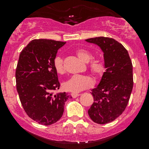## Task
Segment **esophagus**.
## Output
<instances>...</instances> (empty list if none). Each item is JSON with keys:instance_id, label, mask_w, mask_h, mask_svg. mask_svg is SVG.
Here are the masks:
<instances>
[{"instance_id": "obj_1", "label": "esophagus", "mask_w": 149, "mask_h": 149, "mask_svg": "<svg viewBox=\"0 0 149 149\" xmlns=\"http://www.w3.org/2000/svg\"><path fill=\"white\" fill-rule=\"evenodd\" d=\"M71 96H72V97H73V98H76V97H77L80 96V94H76V93H72Z\"/></svg>"}]
</instances>
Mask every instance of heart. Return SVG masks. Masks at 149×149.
Instances as JSON below:
<instances>
[{"instance_id":"heart-1","label":"heart","mask_w":149,"mask_h":149,"mask_svg":"<svg viewBox=\"0 0 149 149\" xmlns=\"http://www.w3.org/2000/svg\"><path fill=\"white\" fill-rule=\"evenodd\" d=\"M76 55L79 59L84 63H88L93 58V55L89 51L84 49H79L76 51ZM53 65L55 70L59 74H63L65 72L63 61L61 57L58 56L54 59ZM89 68L91 73L97 76H102L105 71L104 62L101 59H94L90 62ZM93 81L91 78L87 76L74 75L63 82V86L66 91L73 93H78L92 86Z\"/></svg>"}]
</instances>
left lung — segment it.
<instances>
[{
	"instance_id": "left-lung-1",
	"label": "left lung",
	"mask_w": 149,
	"mask_h": 149,
	"mask_svg": "<svg viewBox=\"0 0 149 149\" xmlns=\"http://www.w3.org/2000/svg\"><path fill=\"white\" fill-rule=\"evenodd\" d=\"M103 52L105 72L98 85L91 89L94 102L88 110L97 124L115 120L128 104L133 86V65L127 49L115 40L99 37L85 40Z\"/></svg>"
}]
</instances>
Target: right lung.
Segmentation results:
<instances>
[{
    "label": "right lung",
    "instance_id": "right-lung-1",
    "mask_svg": "<svg viewBox=\"0 0 149 149\" xmlns=\"http://www.w3.org/2000/svg\"><path fill=\"white\" fill-rule=\"evenodd\" d=\"M66 42L52 40H33L22 49L16 69V89L22 107L33 120L49 125L63 116L66 92L59 89L58 73L53 65L58 50Z\"/></svg>",
    "mask_w": 149,
    "mask_h": 149
}]
</instances>
